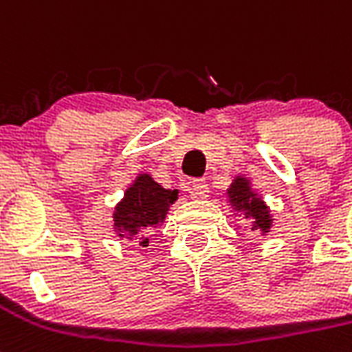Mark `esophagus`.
<instances>
[{"label":"esophagus","mask_w":352,"mask_h":352,"mask_svg":"<svg viewBox=\"0 0 352 352\" xmlns=\"http://www.w3.org/2000/svg\"><path fill=\"white\" fill-rule=\"evenodd\" d=\"M192 192H195V196H198V198H207V195H209V187H207L206 179H192Z\"/></svg>","instance_id":"34e87169"}]
</instances>
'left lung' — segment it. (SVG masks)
<instances>
[{"label":"left lung","mask_w":352,"mask_h":352,"mask_svg":"<svg viewBox=\"0 0 352 352\" xmlns=\"http://www.w3.org/2000/svg\"><path fill=\"white\" fill-rule=\"evenodd\" d=\"M228 195H230V201L235 206V209H241L246 217L253 219L252 231L257 230L263 231V233H268L270 228H272V217H270L268 207L250 189L248 179L239 176L230 187V190H228Z\"/></svg>","instance_id":"left-lung-1"}]
</instances>
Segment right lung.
<instances>
[{
    "label": "right lung",
    "instance_id": "obj_1",
    "mask_svg": "<svg viewBox=\"0 0 352 352\" xmlns=\"http://www.w3.org/2000/svg\"><path fill=\"white\" fill-rule=\"evenodd\" d=\"M178 198V190L163 189L148 174H141L124 192V198L116 207L113 224L119 236L138 242L139 246L148 244V233L162 224L168 206Z\"/></svg>",
    "mask_w": 352,
    "mask_h": 352
}]
</instances>
